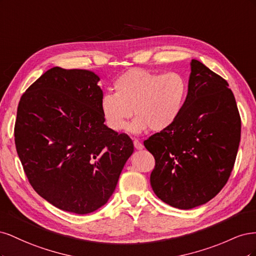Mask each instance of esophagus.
Here are the masks:
<instances>
[{
  "label": "esophagus",
  "mask_w": 256,
  "mask_h": 256,
  "mask_svg": "<svg viewBox=\"0 0 256 256\" xmlns=\"http://www.w3.org/2000/svg\"><path fill=\"white\" fill-rule=\"evenodd\" d=\"M134 145L136 150H142L143 148V144L138 140H136V138H134Z\"/></svg>",
  "instance_id": "obj_1"
}]
</instances>
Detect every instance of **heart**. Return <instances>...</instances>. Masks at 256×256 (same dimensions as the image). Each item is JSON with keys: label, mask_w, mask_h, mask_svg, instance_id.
Segmentation results:
<instances>
[{"label": "heart", "mask_w": 256, "mask_h": 256, "mask_svg": "<svg viewBox=\"0 0 256 256\" xmlns=\"http://www.w3.org/2000/svg\"><path fill=\"white\" fill-rule=\"evenodd\" d=\"M115 92H106L100 108L111 129H126L134 110L136 118L130 131L140 134L147 128L164 131L180 118L188 92L187 81L180 72H154L132 68L114 82Z\"/></svg>", "instance_id": "1"}]
</instances>
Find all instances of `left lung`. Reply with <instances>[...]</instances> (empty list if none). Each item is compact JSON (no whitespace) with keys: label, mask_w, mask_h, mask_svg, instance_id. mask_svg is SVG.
<instances>
[{"label":"left lung","mask_w":256,"mask_h":256,"mask_svg":"<svg viewBox=\"0 0 256 256\" xmlns=\"http://www.w3.org/2000/svg\"><path fill=\"white\" fill-rule=\"evenodd\" d=\"M240 132L242 120L228 83L192 60L180 116L144 141L156 161L150 174L154 194L180 209L214 198L233 171Z\"/></svg>","instance_id":"1"}]
</instances>
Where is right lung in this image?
I'll use <instances>...</instances> for the list:
<instances>
[{
    "label": "right lung",
    "instance_id": "right-lung-1",
    "mask_svg": "<svg viewBox=\"0 0 256 256\" xmlns=\"http://www.w3.org/2000/svg\"><path fill=\"white\" fill-rule=\"evenodd\" d=\"M99 76L53 67L23 92L14 144L33 189L62 210L104 206L134 152L132 140L104 125Z\"/></svg>",
    "mask_w": 256,
    "mask_h": 256
}]
</instances>
